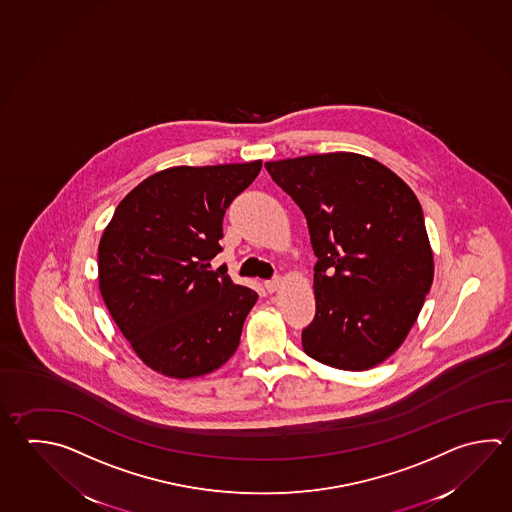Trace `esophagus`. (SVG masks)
Returning <instances> with one entry per match:
<instances>
[{
    "label": "esophagus",
    "instance_id": "34e87169",
    "mask_svg": "<svg viewBox=\"0 0 512 512\" xmlns=\"http://www.w3.org/2000/svg\"><path fill=\"white\" fill-rule=\"evenodd\" d=\"M280 286H282L280 279L266 280L264 282V288H266L268 293H275V291L279 290Z\"/></svg>",
    "mask_w": 512,
    "mask_h": 512
}]
</instances>
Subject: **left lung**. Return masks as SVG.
I'll list each match as a JSON object with an SVG mask.
<instances>
[{
    "instance_id": "1",
    "label": "left lung",
    "mask_w": 512,
    "mask_h": 512,
    "mask_svg": "<svg viewBox=\"0 0 512 512\" xmlns=\"http://www.w3.org/2000/svg\"><path fill=\"white\" fill-rule=\"evenodd\" d=\"M308 221L317 313L302 348L344 371L378 366L402 346L434 277L415 193L387 166L353 152L264 164Z\"/></svg>"
}]
</instances>
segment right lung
<instances>
[{
	"instance_id": "obj_1",
	"label": "right lung",
	"mask_w": 512,
	"mask_h": 512,
	"mask_svg": "<svg viewBox=\"0 0 512 512\" xmlns=\"http://www.w3.org/2000/svg\"><path fill=\"white\" fill-rule=\"evenodd\" d=\"M262 161L174 166L119 203L97 250L99 291L135 355L164 377H203L237 351L259 295L224 266L222 217Z\"/></svg>"
}]
</instances>
